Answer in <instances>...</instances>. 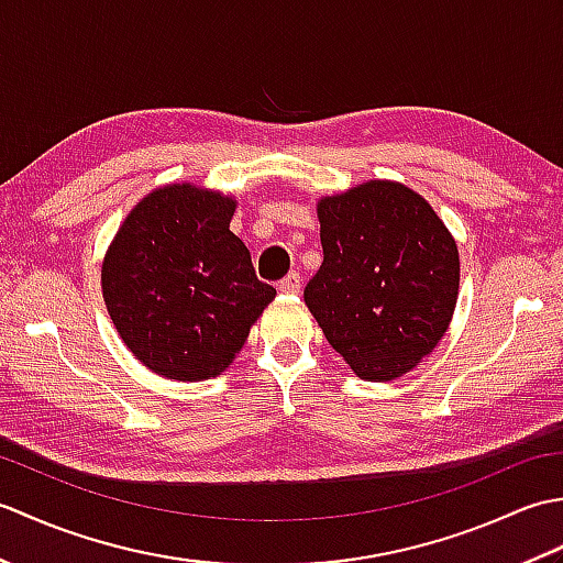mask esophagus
<instances>
[{
  "instance_id": "esophagus-1",
  "label": "esophagus",
  "mask_w": 563,
  "mask_h": 563,
  "mask_svg": "<svg viewBox=\"0 0 563 563\" xmlns=\"http://www.w3.org/2000/svg\"><path fill=\"white\" fill-rule=\"evenodd\" d=\"M278 290L283 295H297V292H300L302 290L300 273H288V275H285V278L278 283Z\"/></svg>"
}]
</instances>
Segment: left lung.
Segmentation results:
<instances>
[{
    "label": "left lung",
    "instance_id": "1",
    "mask_svg": "<svg viewBox=\"0 0 563 563\" xmlns=\"http://www.w3.org/2000/svg\"><path fill=\"white\" fill-rule=\"evenodd\" d=\"M324 263L305 302L357 377L409 373L445 336L460 290V251L428 200L367 181L317 206Z\"/></svg>",
    "mask_w": 563,
    "mask_h": 563
}]
</instances>
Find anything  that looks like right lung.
Masks as SVG:
<instances>
[{
  "label": "right lung",
  "mask_w": 563,
  "mask_h": 563,
  "mask_svg": "<svg viewBox=\"0 0 563 563\" xmlns=\"http://www.w3.org/2000/svg\"><path fill=\"white\" fill-rule=\"evenodd\" d=\"M236 200L169 184L130 210L106 251V309L137 361L178 382L218 377L242 351L275 288L230 232Z\"/></svg>",
  "instance_id": "right-lung-1"
}]
</instances>
